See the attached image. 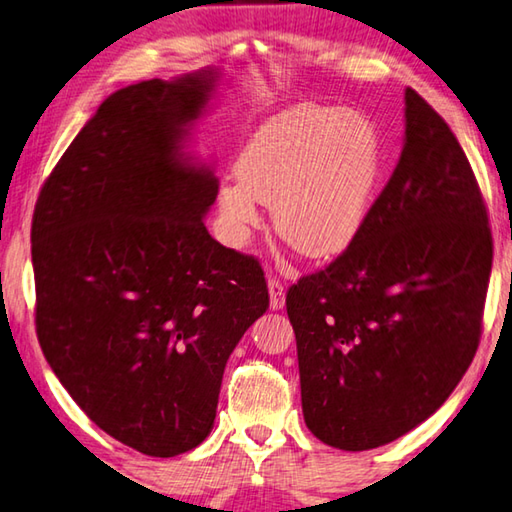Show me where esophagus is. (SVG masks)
<instances>
[{
	"instance_id": "34e87169",
	"label": "esophagus",
	"mask_w": 512,
	"mask_h": 512,
	"mask_svg": "<svg viewBox=\"0 0 512 512\" xmlns=\"http://www.w3.org/2000/svg\"><path fill=\"white\" fill-rule=\"evenodd\" d=\"M268 293H271V309L277 311L284 307V284L280 280H275V277H271L268 280Z\"/></svg>"
}]
</instances>
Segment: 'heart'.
Wrapping results in <instances>:
<instances>
[{
	"instance_id": "1",
	"label": "heart",
	"mask_w": 512,
	"mask_h": 512,
	"mask_svg": "<svg viewBox=\"0 0 512 512\" xmlns=\"http://www.w3.org/2000/svg\"><path fill=\"white\" fill-rule=\"evenodd\" d=\"M379 126L357 110L300 103L264 121L223 183L219 210L232 244L271 205L273 228L307 259L343 255L366 228L384 178Z\"/></svg>"
}]
</instances>
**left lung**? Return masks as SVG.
<instances>
[{"label": "left lung", "instance_id": "8db88e82", "mask_svg": "<svg viewBox=\"0 0 512 512\" xmlns=\"http://www.w3.org/2000/svg\"><path fill=\"white\" fill-rule=\"evenodd\" d=\"M404 149L359 239L293 284L305 424L363 452L436 413L479 348L492 268L488 212L445 119L404 92Z\"/></svg>", "mask_w": 512, "mask_h": 512}]
</instances>
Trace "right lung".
<instances>
[{"instance_id": "add662e5", "label": "right lung", "mask_w": 512, "mask_h": 512, "mask_svg": "<svg viewBox=\"0 0 512 512\" xmlns=\"http://www.w3.org/2000/svg\"><path fill=\"white\" fill-rule=\"evenodd\" d=\"M219 81L205 67L110 94L33 212L45 359L99 429L146 456L210 436L225 363L268 309L257 259L207 232L219 180L185 153Z\"/></svg>"}]
</instances>
